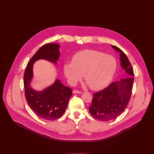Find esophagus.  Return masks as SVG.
<instances>
[{
	"mask_svg": "<svg viewBox=\"0 0 154 154\" xmlns=\"http://www.w3.org/2000/svg\"><path fill=\"white\" fill-rule=\"evenodd\" d=\"M72 93H73L74 94H81V93H82L81 91H78V90H73Z\"/></svg>",
	"mask_w": 154,
	"mask_h": 154,
	"instance_id": "1",
	"label": "esophagus"
}]
</instances>
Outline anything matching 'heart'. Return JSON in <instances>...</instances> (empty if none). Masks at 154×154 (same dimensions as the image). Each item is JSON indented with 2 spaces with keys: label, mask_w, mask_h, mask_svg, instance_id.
<instances>
[{
  "label": "heart",
  "mask_w": 154,
  "mask_h": 154,
  "mask_svg": "<svg viewBox=\"0 0 154 154\" xmlns=\"http://www.w3.org/2000/svg\"><path fill=\"white\" fill-rule=\"evenodd\" d=\"M116 66L115 58L110 55H105L96 51L85 50L74 54L72 62L64 64L63 72L70 85H75L83 75L90 88L99 90L110 82Z\"/></svg>",
  "instance_id": "obj_1"
}]
</instances>
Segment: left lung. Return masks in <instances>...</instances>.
<instances>
[{
    "instance_id": "obj_1",
    "label": "left lung",
    "mask_w": 154,
    "mask_h": 154,
    "mask_svg": "<svg viewBox=\"0 0 154 154\" xmlns=\"http://www.w3.org/2000/svg\"><path fill=\"white\" fill-rule=\"evenodd\" d=\"M112 47L120 53L121 66L128 77L113 82L104 90L93 94L89 111L94 118L102 121L115 119L124 112L131 97L134 80L133 69L126 55L116 46Z\"/></svg>"
}]
</instances>
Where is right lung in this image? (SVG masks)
<instances>
[{"mask_svg":"<svg viewBox=\"0 0 154 154\" xmlns=\"http://www.w3.org/2000/svg\"><path fill=\"white\" fill-rule=\"evenodd\" d=\"M59 49L57 44L43 45L28 63L24 75L25 96L29 105L39 118L48 121L55 120L63 115L72 91L59 79L42 91L35 90L30 86L33 77V67L36 61L41 59L57 64L60 56Z\"/></svg>","mask_w":154,"mask_h":154,"instance_id":"right-lung-1","label":"right lung"}]
</instances>
